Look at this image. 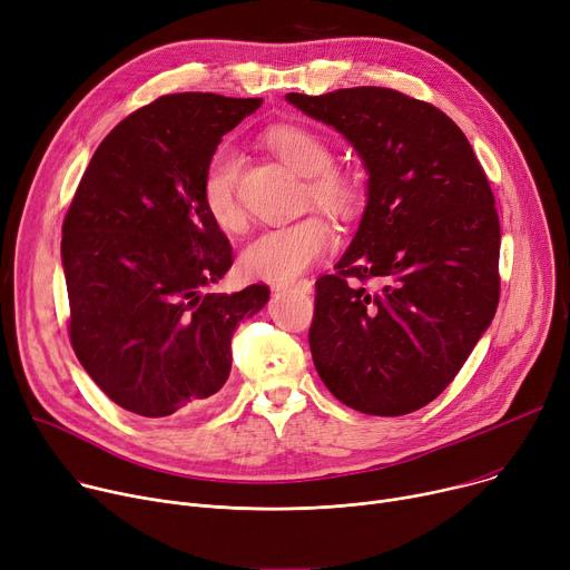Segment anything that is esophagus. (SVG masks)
I'll list each match as a JSON object with an SVG mask.
<instances>
[{
	"mask_svg": "<svg viewBox=\"0 0 570 570\" xmlns=\"http://www.w3.org/2000/svg\"><path fill=\"white\" fill-rule=\"evenodd\" d=\"M275 291H299V293H309L312 291V282L309 279H297V282H286V284H277Z\"/></svg>",
	"mask_w": 570,
	"mask_h": 570,
	"instance_id": "esophagus-1",
	"label": "esophagus"
}]
</instances>
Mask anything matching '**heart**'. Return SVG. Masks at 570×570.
Returning <instances> with one entry per match:
<instances>
[{"instance_id":"b5f03b06","label":"heart","mask_w":570,"mask_h":570,"mask_svg":"<svg viewBox=\"0 0 570 570\" xmlns=\"http://www.w3.org/2000/svg\"><path fill=\"white\" fill-rule=\"evenodd\" d=\"M263 144L295 174L305 176L307 202H314L330 215L351 217L362 204V180L346 165L332 163L330 141L305 126H273L265 130ZM240 158L232 146H219L210 156L202 199L208 217L224 234H238L245 226V210L238 195ZM334 245V229L321 215H307L297 222L275 226L254 238L240 265L245 275L268 282H288L305 273Z\"/></svg>"}]
</instances>
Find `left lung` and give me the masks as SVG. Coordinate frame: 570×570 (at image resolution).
Here are the masks:
<instances>
[{
    "mask_svg": "<svg viewBox=\"0 0 570 570\" xmlns=\"http://www.w3.org/2000/svg\"><path fill=\"white\" fill-rule=\"evenodd\" d=\"M286 98L344 135L368 171L353 245L316 279V371L357 412L420 410L498 312L500 217L485 171L444 111L396 89Z\"/></svg>",
    "mask_w": 570,
    "mask_h": 570,
    "instance_id": "1",
    "label": "left lung"
}]
</instances>
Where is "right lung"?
Returning a JSON list of instances; mask_svg holds the SVG:
<instances>
[{"label": "right lung", "instance_id": "obj_1", "mask_svg": "<svg viewBox=\"0 0 570 570\" xmlns=\"http://www.w3.org/2000/svg\"><path fill=\"white\" fill-rule=\"evenodd\" d=\"M261 98L169 94L96 148L63 217L68 338L109 401L139 416L195 410L232 373V336L265 284L204 293L234 265L202 180L222 137Z\"/></svg>", "mask_w": 570, "mask_h": 570}]
</instances>
